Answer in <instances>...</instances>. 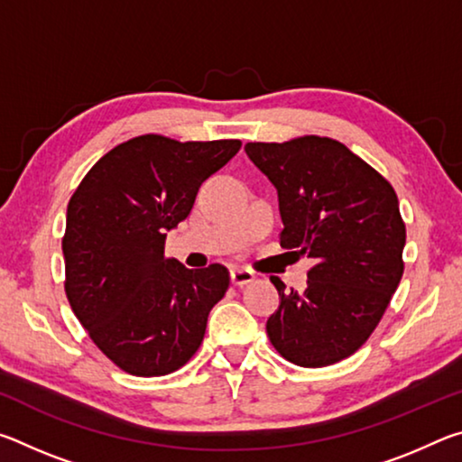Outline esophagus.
Wrapping results in <instances>:
<instances>
[{"label":"esophagus","instance_id":"34e87169","mask_svg":"<svg viewBox=\"0 0 462 462\" xmlns=\"http://www.w3.org/2000/svg\"><path fill=\"white\" fill-rule=\"evenodd\" d=\"M253 279H254V273L248 271V269L238 267V269H232V271H230V281H232V283L236 285V287L253 283Z\"/></svg>","mask_w":462,"mask_h":462}]
</instances>
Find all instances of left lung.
<instances>
[{"label": "left lung", "mask_w": 462, "mask_h": 462, "mask_svg": "<svg viewBox=\"0 0 462 462\" xmlns=\"http://www.w3.org/2000/svg\"><path fill=\"white\" fill-rule=\"evenodd\" d=\"M245 151L277 189L281 246L314 261L303 291L271 277L281 303L267 319L269 340L293 365L338 363L373 334L402 281L397 195L338 140L301 136Z\"/></svg>", "instance_id": "8db88e82"}]
</instances>
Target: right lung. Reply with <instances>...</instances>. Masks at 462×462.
Instances as JSON below:
<instances>
[{
    "label": "right lung",
    "mask_w": 462,
    "mask_h": 462,
    "mask_svg": "<svg viewBox=\"0 0 462 462\" xmlns=\"http://www.w3.org/2000/svg\"><path fill=\"white\" fill-rule=\"evenodd\" d=\"M240 146L136 136L101 156L69 201L67 300L122 371L161 377L199 348L209 311L230 285L228 269H187L167 259L165 238L189 216L201 183Z\"/></svg>",
    "instance_id": "right-lung-1"
}]
</instances>
